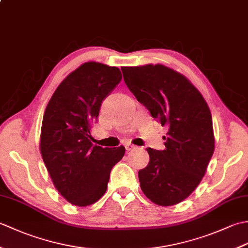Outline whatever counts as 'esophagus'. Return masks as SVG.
I'll return each instance as SVG.
<instances>
[{
    "label": "esophagus",
    "instance_id": "obj_1",
    "mask_svg": "<svg viewBox=\"0 0 248 248\" xmlns=\"http://www.w3.org/2000/svg\"><path fill=\"white\" fill-rule=\"evenodd\" d=\"M136 148V146L135 145H133V144H125V150L127 151H131V150H133V149H135Z\"/></svg>",
    "mask_w": 248,
    "mask_h": 248
}]
</instances>
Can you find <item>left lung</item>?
Returning <instances> with one entry per match:
<instances>
[{"mask_svg":"<svg viewBox=\"0 0 248 248\" xmlns=\"http://www.w3.org/2000/svg\"><path fill=\"white\" fill-rule=\"evenodd\" d=\"M121 71L138 101L168 127L165 149L147 148L149 164L139 171L141 191L157 205L177 204L198 186L212 157L211 112L188 78L170 67L148 64Z\"/></svg>","mask_w":248,"mask_h":248,"instance_id":"obj_1","label":"left lung"}]
</instances>
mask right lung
Here are the masks:
<instances>
[{
  "label": "right lung",
  "instance_id": "obj_1",
  "mask_svg": "<svg viewBox=\"0 0 248 248\" xmlns=\"http://www.w3.org/2000/svg\"><path fill=\"white\" fill-rule=\"evenodd\" d=\"M117 67L86 62L57 86L46 105L40 154L54 186L67 202L87 207L107 191L109 172L125 149L92 143L102 100L121 81Z\"/></svg>",
  "mask_w": 248,
  "mask_h": 248
}]
</instances>
